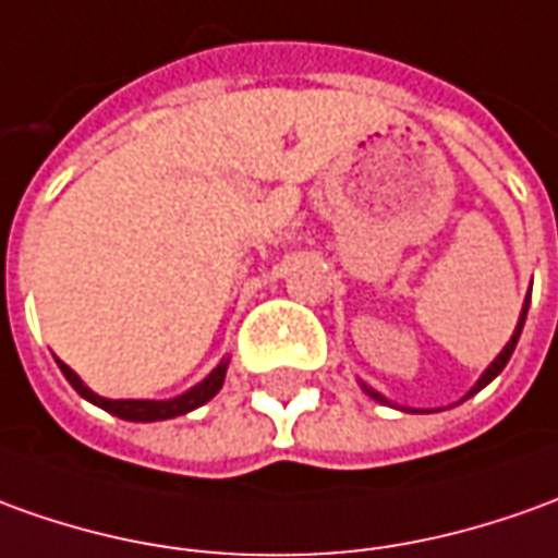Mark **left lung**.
<instances>
[{"mask_svg": "<svg viewBox=\"0 0 558 558\" xmlns=\"http://www.w3.org/2000/svg\"><path fill=\"white\" fill-rule=\"evenodd\" d=\"M529 301H532V291H529V294H525V301H522L520 322H517V328H513V333H510V340H507V345H505V349H501V352H498V355H495V361H492L489 367H486V371L480 374V379H477V383H474V386H471V391L464 395L462 401H468V398H474V395H477L480 389H486L492 379H495V376L501 374V371H505V367H507V361H510V355H513V349H517V340H520L522 325H525V316H529ZM359 386H361V389H364V395H371V398H374V401H379V403H389V407H398V410H407V413H428V410H413V407H401V403H391L389 398L383 395V391L371 389V386H367V383H361V379H359ZM462 401H459V403H462Z\"/></svg>", "mask_w": 558, "mask_h": 558, "instance_id": "8db88e82", "label": "left lung"}]
</instances>
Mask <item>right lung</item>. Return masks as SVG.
<instances>
[{"instance_id": "add662e5", "label": "right lung", "mask_w": 558, "mask_h": 558, "mask_svg": "<svg viewBox=\"0 0 558 558\" xmlns=\"http://www.w3.org/2000/svg\"><path fill=\"white\" fill-rule=\"evenodd\" d=\"M57 364H60V371H63V376L69 379V386L78 391L84 401L102 407L111 416L126 418V422H163V418L184 416V413L197 410V407H203L206 401H213L215 395L221 391V386H225L230 359H221V364H218L206 379H199L197 386H191L187 391L175 395V398H167V401H148V398H136V401H133V398H130V401H111V398H102V395H96L94 389H87L84 379H81L69 364H63L60 359H57Z\"/></svg>"}]
</instances>
